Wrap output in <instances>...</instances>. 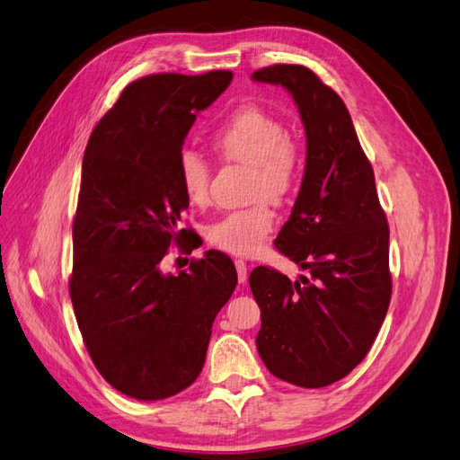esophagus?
Segmentation results:
<instances>
[{
  "label": "esophagus",
  "mask_w": 460,
  "mask_h": 460,
  "mask_svg": "<svg viewBox=\"0 0 460 460\" xmlns=\"http://www.w3.org/2000/svg\"><path fill=\"white\" fill-rule=\"evenodd\" d=\"M235 270H238V280H240V284H243V282H247V264L242 261V259H238L235 261Z\"/></svg>",
  "instance_id": "34e87169"
}]
</instances>
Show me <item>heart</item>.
I'll list each match as a JSON object with an SVG mask.
<instances>
[{
	"instance_id": "1",
	"label": "heart",
	"mask_w": 460,
	"mask_h": 460,
	"mask_svg": "<svg viewBox=\"0 0 460 460\" xmlns=\"http://www.w3.org/2000/svg\"><path fill=\"white\" fill-rule=\"evenodd\" d=\"M211 144L218 155L252 166L249 198L255 203L222 215L205 230L213 247L230 255L252 257L276 226L270 201L286 205L297 196L303 178V153L289 137L286 122L255 105L240 107L213 132ZM211 163L201 153L184 149L178 157V178L186 198L205 205L211 193Z\"/></svg>"
}]
</instances>
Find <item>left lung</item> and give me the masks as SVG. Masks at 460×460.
<instances>
[{"label": "left lung", "mask_w": 460, "mask_h": 460, "mask_svg": "<svg viewBox=\"0 0 460 460\" xmlns=\"http://www.w3.org/2000/svg\"><path fill=\"white\" fill-rule=\"evenodd\" d=\"M297 103L307 163L276 249L309 276L270 267L249 276L261 309L257 349L276 378L324 387L345 378L372 347L392 299L389 226L374 171L341 97L303 65L259 68Z\"/></svg>", "instance_id": "1"}]
</instances>
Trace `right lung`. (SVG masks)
I'll list each match as a JSON object with an SVG mask.
<instances>
[{"mask_svg":"<svg viewBox=\"0 0 460 460\" xmlns=\"http://www.w3.org/2000/svg\"><path fill=\"white\" fill-rule=\"evenodd\" d=\"M232 76L130 82L84 151L68 291L95 368L134 399H166L196 382L215 316L238 284L232 259L215 249L190 270L159 269L190 232L178 226L190 205L178 178L184 140Z\"/></svg>","mask_w":460,"mask_h":460,"instance_id":"right-lung-1","label":"right lung"}]
</instances>
